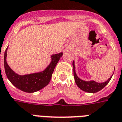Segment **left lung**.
<instances>
[{
	"mask_svg": "<svg viewBox=\"0 0 122 122\" xmlns=\"http://www.w3.org/2000/svg\"><path fill=\"white\" fill-rule=\"evenodd\" d=\"M73 70H74V79L76 83L79 87V89H81L82 91L86 92H90V93H95L98 91H101L102 89H103L105 86L109 83L110 80L111 79V77H110L106 81L103 82V83H98L96 82L94 80H91V81H84L83 79H80L76 74V67H75V62L74 61L72 63ZM114 74V73H113Z\"/></svg>",
	"mask_w": 122,
	"mask_h": 122,
	"instance_id": "left-lung-1",
	"label": "left lung"
}]
</instances>
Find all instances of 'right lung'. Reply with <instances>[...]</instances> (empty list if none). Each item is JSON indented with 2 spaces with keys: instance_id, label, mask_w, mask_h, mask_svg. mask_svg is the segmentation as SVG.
I'll use <instances>...</instances> for the list:
<instances>
[{
  "instance_id": "add662e5",
  "label": "right lung",
  "mask_w": 122,
  "mask_h": 122,
  "mask_svg": "<svg viewBox=\"0 0 122 122\" xmlns=\"http://www.w3.org/2000/svg\"><path fill=\"white\" fill-rule=\"evenodd\" d=\"M8 46L4 52V69L8 79L13 85L20 91L33 93L40 91L47 85L50 81L52 73L57 63L62 57L63 53L60 52L59 54H53L51 56V62L45 70L39 72L32 73L25 75H19L15 72L8 65L6 61L7 50Z\"/></svg>"
}]
</instances>
